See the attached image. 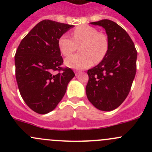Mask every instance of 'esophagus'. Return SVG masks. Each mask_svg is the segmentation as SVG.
<instances>
[{
    "label": "esophagus",
    "mask_w": 152,
    "mask_h": 152,
    "mask_svg": "<svg viewBox=\"0 0 152 152\" xmlns=\"http://www.w3.org/2000/svg\"><path fill=\"white\" fill-rule=\"evenodd\" d=\"M82 73V71H80V70H75V73H76V75L77 76V75H79V73Z\"/></svg>",
    "instance_id": "1"
}]
</instances>
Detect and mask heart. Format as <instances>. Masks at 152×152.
<instances>
[{
	"label": "heart",
	"mask_w": 152,
	"mask_h": 152,
	"mask_svg": "<svg viewBox=\"0 0 152 152\" xmlns=\"http://www.w3.org/2000/svg\"><path fill=\"white\" fill-rule=\"evenodd\" d=\"M80 45V53L65 59V65L74 69H85L91 66L93 62H100L108 52L109 41L104 34L94 27L81 26L73 31V38L62 35L58 41L59 50L64 56H70Z\"/></svg>",
	"instance_id": "heart-1"
}]
</instances>
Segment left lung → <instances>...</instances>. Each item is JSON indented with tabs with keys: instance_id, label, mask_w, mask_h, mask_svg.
I'll return each instance as SVG.
<instances>
[{
	"instance_id": "1",
	"label": "left lung",
	"mask_w": 152,
	"mask_h": 152,
	"mask_svg": "<svg viewBox=\"0 0 152 152\" xmlns=\"http://www.w3.org/2000/svg\"><path fill=\"white\" fill-rule=\"evenodd\" d=\"M90 23L105 29L109 49L103 60L87 70L86 94L96 108L112 111L129 93L135 76L137 53L129 35L116 23L105 19Z\"/></svg>"
}]
</instances>
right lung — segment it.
Returning <instances> with one entry per match:
<instances>
[{
  "mask_svg": "<svg viewBox=\"0 0 152 152\" xmlns=\"http://www.w3.org/2000/svg\"><path fill=\"white\" fill-rule=\"evenodd\" d=\"M73 26L44 20L22 39L15 56V76L25 103L35 113L54 110L75 76L70 68H62L58 45L59 37Z\"/></svg>",
  "mask_w": 152,
  "mask_h": 152,
  "instance_id": "1",
  "label": "right lung"
}]
</instances>
